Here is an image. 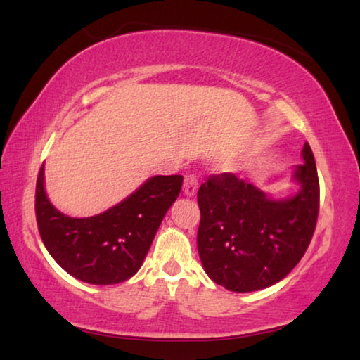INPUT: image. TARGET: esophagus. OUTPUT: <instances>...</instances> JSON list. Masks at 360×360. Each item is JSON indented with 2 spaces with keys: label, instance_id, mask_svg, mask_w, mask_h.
<instances>
[{
  "label": "esophagus",
  "instance_id": "34e87169",
  "mask_svg": "<svg viewBox=\"0 0 360 360\" xmlns=\"http://www.w3.org/2000/svg\"><path fill=\"white\" fill-rule=\"evenodd\" d=\"M197 188H198V176L197 173H191L186 176L184 179V193L187 197H192V195L197 193Z\"/></svg>",
  "mask_w": 360,
  "mask_h": 360
}]
</instances>
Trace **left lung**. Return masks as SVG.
<instances>
[{"mask_svg": "<svg viewBox=\"0 0 360 360\" xmlns=\"http://www.w3.org/2000/svg\"><path fill=\"white\" fill-rule=\"evenodd\" d=\"M294 197L273 200L233 173L212 174L198 188L197 246L205 271L233 292L276 284L294 270L313 238L319 212L314 155L304 143Z\"/></svg>", "mask_w": 360, "mask_h": 360, "instance_id": "obj_1", "label": "left lung"}]
</instances>
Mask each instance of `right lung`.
Wrapping results in <instances>:
<instances>
[{
	"label": "right lung",
	"mask_w": 360,
	"mask_h": 360,
	"mask_svg": "<svg viewBox=\"0 0 360 360\" xmlns=\"http://www.w3.org/2000/svg\"><path fill=\"white\" fill-rule=\"evenodd\" d=\"M182 176H154L124 202L92 217H70L49 202L44 165L36 181V221L49 254L71 276L90 284H117L141 268L152 240L176 198Z\"/></svg>",
	"instance_id": "1"
}]
</instances>
